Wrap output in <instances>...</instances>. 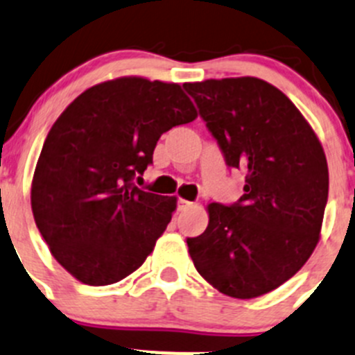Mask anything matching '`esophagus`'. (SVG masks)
<instances>
[{
    "label": "esophagus",
    "mask_w": 355,
    "mask_h": 355,
    "mask_svg": "<svg viewBox=\"0 0 355 355\" xmlns=\"http://www.w3.org/2000/svg\"><path fill=\"white\" fill-rule=\"evenodd\" d=\"M191 205H193V202H188L184 200V198H180V200H178V209H180V211H187Z\"/></svg>",
    "instance_id": "1"
}]
</instances>
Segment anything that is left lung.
I'll return each instance as SVG.
<instances>
[{
  "label": "left lung",
  "instance_id": "obj_1",
  "mask_svg": "<svg viewBox=\"0 0 355 355\" xmlns=\"http://www.w3.org/2000/svg\"><path fill=\"white\" fill-rule=\"evenodd\" d=\"M228 167L245 174L234 204L209 205L187 239L195 268L223 295L249 300L291 279L319 242L327 204L326 155L295 104L259 78L184 83Z\"/></svg>",
  "mask_w": 355,
  "mask_h": 355
}]
</instances>
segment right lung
I'll list each match as a JSON object with an SVG mask.
<instances>
[{
  "mask_svg": "<svg viewBox=\"0 0 355 355\" xmlns=\"http://www.w3.org/2000/svg\"><path fill=\"white\" fill-rule=\"evenodd\" d=\"M197 118L175 83L118 78L78 96L57 118L35 171L31 207L53 258L80 282L107 286L139 268L175 197L134 180L164 132Z\"/></svg>",
  "mask_w": 355,
  "mask_h": 355,
  "instance_id": "obj_1",
  "label": "right lung"
}]
</instances>
